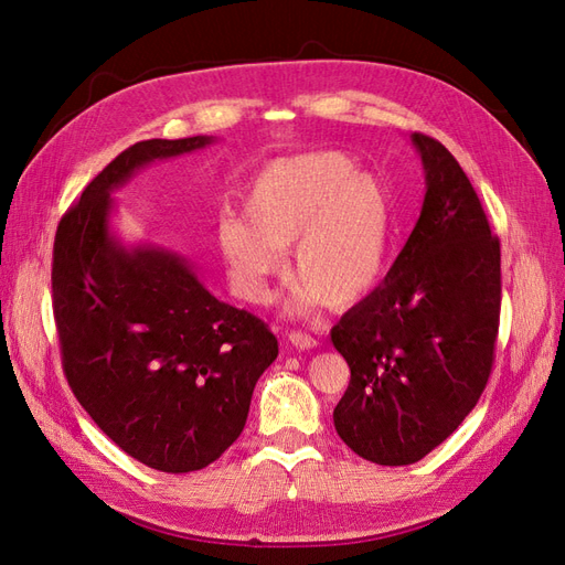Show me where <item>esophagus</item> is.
I'll return each mask as SVG.
<instances>
[{"mask_svg":"<svg viewBox=\"0 0 565 565\" xmlns=\"http://www.w3.org/2000/svg\"><path fill=\"white\" fill-rule=\"evenodd\" d=\"M287 339H289V344L297 347V349H316L318 347V339H313L311 334H306V332H289Z\"/></svg>","mask_w":565,"mask_h":565,"instance_id":"1","label":"esophagus"}]
</instances>
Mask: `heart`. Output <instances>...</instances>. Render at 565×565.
Masks as SVG:
<instances>
[{
    "mask_svg": "<svg viewBox=\"0 0 565 565\" xmlns=\"http://www.w3.org/2000/svg\"><path fill=\"white\" fill-rule=\"evenodd\" d=\"M243 218L216 224V247L237 297L259 303L285 266L299 301L341 311L365 299L384 276L393 204L384 183L341 150H313L270 162L243 200Z\"/></svg>",
    "mask_w": 565,
    "mask_h": 565,
    "instance_id": "b5f03b06",
    "label": "heart"
}]
</instances>
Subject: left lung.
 Wrapping results in <instances>:
<instances>
[{"mask_svg": "<svg viewBox=\"0 0 565 565\" xmlns=\"http://www.w3.org/2000/svg\"><path fill=\"white\" fill-rule=\"evenodd\" d=\"M426 195L380 287L332 328L351 382L334 429L374 465H415L465 422L488 384L500 328V241L465 169L413 134Z\"/></svg>", "mask_w": 565, "mask_h": 565, "instance_id": "left-lung-1", "label": "left lung"}]
</instances>
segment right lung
<instances>
[{
  "label": "right lung",
  "instance_id": "obj_1",
  "mask_svg": "<svg viewBox=\"0 0 565 565\" xmlns=\"http://www.w3.org/2000/svg\"><path fill=\"white\" fill-rule=\"evenodd\" d=\"M214 136L127 148L61 218L51 292L63 370L75 398L141 465L188 473L243 434L252 393L278 358L266 324L218 301L185 256L125 247L113 191L141 167L210 146Z\"/></svg>",
  "mask_w": 565,
  "mask_h": 565
}]
</instances>
